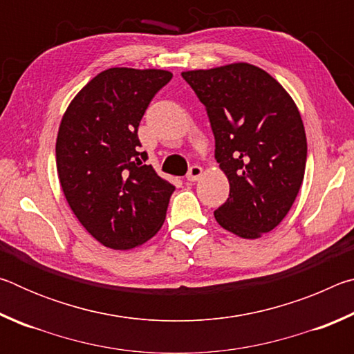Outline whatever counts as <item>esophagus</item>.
I'll return each instance as SVG.
<instances>
[{
    "instance_id": "1",
    "label": "esophagus",
    "mask_w": 354,
    "mask_h": 354,
    "mask_svg": "<svg viewBox=\"0 0 354 354\" xmlns=\"http://www.w3.org/2000/svg\"><path fill=\"white\" fill-rule=\"evenodd\" d=\"M201 175H203L201 167L200 165H192L189 171H187V175H185V179H187V181H190V183H195V181H198Z\"/></svg>"
}]
</instances>
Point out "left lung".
Returning a JSON list of instances; mask_svg holds the SVG:
<instances>
[{
  "label": "left lung",
  "instance_id": "left-lung-1",
  "mask_svg": "<svg viewBox=\"0 0 354 354\" xmlns=\"http://www.w3.org/2000/svg\"><path fill=\"white\" fill-rule=\"evenodd\" d=\"M181 75L206 106L215 159L230 181L214 217L239 237H262L290 211L304 178L308 143L295 101L247 62Z\"/></svg>",
  "mask_w": 354,
  "mask_h": 354
}]
</instances>
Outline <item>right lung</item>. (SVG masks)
<instances>
[{"instance_id": "right-lung-1", "label": "right lung", "mask_w": 354, "mask_h": 354, "mask_svg": "<svg viewBox=\"0 0 354 354\" xmlns=\"http://www.w3.org/2000/svg\"><path fill=\"white\" fill-rule=\"evenodd\" d=\"M171 76L156 68H107L77 92L61 120L56 167L65 200L107 248L139 247L165 220L175 185L145 165L137 129Z\"/></svg>"}]
</instances>
